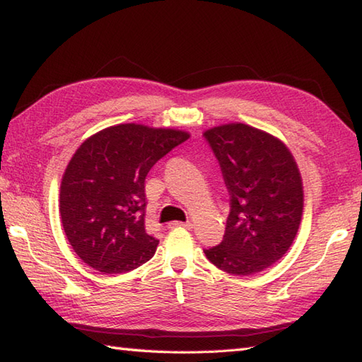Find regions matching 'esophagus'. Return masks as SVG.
<instances>
[{
  "mask_svg": "<svg viewBox=\"0 0 362 362\" xmlns=\"http://www.w3.org/2000/svg\"><path fill=\"white\" fill-rule=\"evenodd\" d=\"M169 227H185V228H193V224L191 222H180V221H174L169 224Z\"/></svg>",
  "mask_w": 362,
  "mask_h": 362,
  "instance_id": "obj_1",
  "label": "esophagus"
}]
</instances>
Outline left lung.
<instances>
[{
	"instance_id": "obj_1",
	"label": "left lung",
	"mask_w": 362,
	"mask_h": 362,
	"mask_svg": "<svg viewBox=\"0 0 362 362\" xmlns=\"http://www.w3.org/2000/svg\"><path fill=\"white\" fill-rule=\"evenodd\" d=\"M204 136L230 194L224 238L205 255L232 275L264 271L288 252L302 219L296 160L279 138L241 122L213 127Z\"/></svg>"
}]
</instances>
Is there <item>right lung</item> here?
Here are the masks:
<instances>
[{"instance_id": "add662e5", "label": "right lung", "mask_w": 362, "mask_h": 362, "mask_svg": "<svg viewBox=\"0 0 362 362\" xmlns=\"http://www.w3.org/2000/svg\"><path fill=\"white\" fill-rule=\"evenodd\" d=\"M188 138L182 130L118 124L81 144L60 185V218L83 263L124 274L153 257L158 240L144 227L146 175Z\"/></svg>"}]
</instances>
